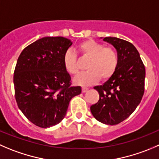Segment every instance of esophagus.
I'll use <instances>...</instances> for the list:
<instances>
[{
  "label": "esophagus",
  "instance_id": "1",
  "mask_svg": "<svg viewBox=\"0 0 159 159\" xmlns=\"http://www.w3.org/2000/svg\"><path fill=\"white\" fill-rule=\"evenodd\" d=\"M81 90H82V92H86L88 90H89V88H87V87H82V89H81Z\"/></svg>",
  "mask_w": 159,
  "mask_h": 159
}]
</instances>
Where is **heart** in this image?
Returning <instances> with one entry per match:
<instances>
[{
    "mask_svg": "<svg viewBox=\"0 0 159 159\" xmlns=\"http://www.w3.org/2000/svg\"><path fill=\"white\" fill-rule=\"evenodd\" d=\"M83 57L89 59L86 65L87 71L83 72L75 78V82L81 85H90L97 82L101 78L106 81L115 74L119 65V56L116 50L112 47H106L104 44L93 39H88L78 46ZM65 70L70 75L79 72L78 57L71 50L66 51L64 56Z\"/></svg>",
    "mask_w": 159,
    "mask_h": 159,
    "instance_id": "heart-1",
    "label": "heart"
}]
</instances>
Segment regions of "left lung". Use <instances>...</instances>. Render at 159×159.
Instances as JSON below:
<instances>
[{"mask_svg":"<svg viewBox=\"0 0 159 159\" xmlns=\"http://www.w3.org/2000/svg\"><path fill=\"white\" fill-rule=\"evenodd\" d=\"M103 40L116 48L119 65L106 82L94 87L99 94V100L90 109L98 121L116 125L128 118L141 102L145 67L138 50L130 42L116 37H106Z\"/></svg>","mask_w":159,"mask_h":159,"instance_id":"left-lung-1","label":"left lung"}]
</instances>
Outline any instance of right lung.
<instances>
[{
  "label": "right lung",
  "mask_w": 159,
  "mask_h": 159,
  "mask_svg": "<svg viewBox=\"0 0 159 159\" xmlns=\"http://www.w3.org/2000/svg\"><path fill=\"white\" fill-rule=\"evenodd\" d=\"M71 45L64 37H43L18 57L14 72L15 99L20 110L37 127L59 124L70 99L81 94L80 86H71L64 65V53Z\"/></svg>",
  "instance_id": "add662e5"
}]
</instances>
